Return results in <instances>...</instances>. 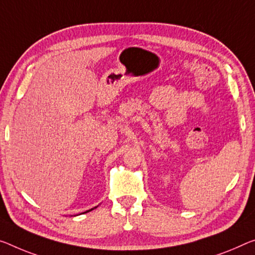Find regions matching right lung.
Returning <instances> with one entry per match:
<instances>
[{"label":"right lung","instance_id":"right-lung-1","mask_svg":"<svg viewBox=\"0 0 255 255\" xmlns=\"http://www.w3.org/2000/svg\"><path fill=\"white\" fill-rule=\"evenodd\" d=\"M93 209H91V210H89V211H92ZM89 211H87V212H89ZM87 212H85V213H87Z\"/></svg>","mask_w":255,"mask_h":255}]
</instances>
